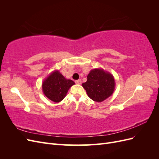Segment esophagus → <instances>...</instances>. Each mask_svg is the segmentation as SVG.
Masks as SVG:
<instances>
[{
    "mask_svg": "<svg viewBox=\"0 0 159 159\" xmlns=\"http://www.w3.org/2000/svg\"><path fill=\"white\" fill-rule=\"evenodd\" d=\"M75 84H81V80H78L75 81Z\"/></svg>",
    "mask_w": 159,
    "mask_h": 159,
    "instance_id": "obj_1",
    "label": "esophagus"
}]
</instances>
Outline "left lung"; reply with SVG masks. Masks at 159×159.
<instances>
[{"instance_id":"1","label":"left lung","mask_w":159,"mask_h":159,"mask_svg":"<svg viewBox=\"0 0 159 159\" xmlns=\"http://www.w3.org/2000/svg\"><path fill=\"white\" fill-rule=\"evenodd\" d=\"M88 97L94 102H102L113 93L115 81L113 75L102 68L90 71L86 82L82 84Z\"/></svg>"}]
</instances>
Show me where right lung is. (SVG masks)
<instances>
[{"label":"right lung","instance_id":"1","mask_svg":"<svg viewBox=\"0 0 159 159\" xmlns=\"http://www.w3.org/2000/svg\"><path fill=\"white\" fill-rule=\"evenodd\" d=\"M75 83L71 80L66 79L58 70L53 71L43 81L42 91L46 98L55 103L63 100L69 89Z\"/></svg>","mask_w":159,"mask_h":159}]
</instances>
